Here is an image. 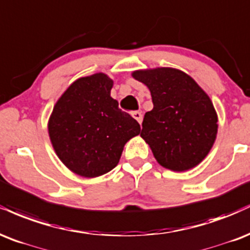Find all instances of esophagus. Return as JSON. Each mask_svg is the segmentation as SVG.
I'll return each instance as SVG.
<instances>
[{
	"instance_id": "1",
	"label": "esophagus",
	"mask_w": 250,
	"mask_h": 250,
	"mask_svg": "<svg viewBox=\"0 0 250 250\" xmlns=\"http://www.w3.org/2000/svg\"><path fill=\"white\" fill-rule=\"evenodd\" d=\"M132 117H133L134 119L137 120L138 123H139V124H142V122H143V114L139 112V111H134V112H132Z\"/></svg>"
}]
</instances>
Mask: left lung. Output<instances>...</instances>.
<instances>
[{"mask_svg": "<svg viewBox=\"0 0 250 250\" xmlns=\"http://www.w3.org/2000/svg\"><path fill=\"white\" fill-rule=\"evenodd\" d=\"M132 77L151 92L153 108L145 113L140 137L158 163L174 172L199 165L218 133V114L207 93L173 67L137 70Z\"/></svg>", "mask_w": 250, "mask_h": 250, "instance_id": "8db88e82", "label": "left lung"}]
</instances>
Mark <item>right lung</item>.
Instances as JSON below:
<instances>
[{
  "label": "right lung",
  "instance_id": "obj_1",
  "mask_svg": "<svg viewBox=\"0 0 250 250\" xmlns=\"http://www.w3.org/2000/svg\"><path fill=\"white\" fill-rule=\"evenodd\" d=\"M113 81L103 72L78 78L55 104L48 130L52 147L70 171L96 178L118 165L125 144L140 125L111 97Z\"/></svg>",
  "mask_w": 250,
  "mask_h": 250
}]
</instances>
